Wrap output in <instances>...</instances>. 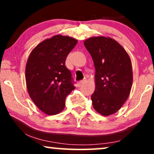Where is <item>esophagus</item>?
Segmentation results:
<instances>
[{"mask_svg":"<svg viewBox=\"0 0 154 154\" xmlns=\"http://www.w3.org/2000/svg\"><path fill=\"white\" fill-rule=\"evenodd\" d=\"M86 82V79H83V80H82V81H79V83H78V86H79V87H80V86H81L82 85H83V84H84Z\"/></svg>","mask_w":154,"mask_h":154,"instance_id":"1","label":"esophagus"}]
</instances>
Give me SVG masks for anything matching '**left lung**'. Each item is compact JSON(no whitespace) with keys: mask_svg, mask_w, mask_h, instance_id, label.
I'll use <instances>...</instances> for the list:
<instances>
[{"mask_svg":"<svg viewBox=\"0 0 154 154\" xmlns=\"http://www.w3.org/2000/svg\"><path fill=\"white\" fill-rule=\"evenodd\" d=\"M84 45L95 67L92 106L104 116L113 114L125 104L132 88L133 74L129 54L110 37L89 38Z\"/></svg>","mask_w":154,"mask_h":154,"instance_id":"1","label":"left lung"}]
</instances>
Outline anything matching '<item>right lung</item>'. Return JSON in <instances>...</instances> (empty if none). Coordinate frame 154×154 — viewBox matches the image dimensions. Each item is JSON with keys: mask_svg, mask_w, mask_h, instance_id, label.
Instances as JSON below:
<instances>
[{"mask_svg": "<svg viewBox=\"0 0 154 154\" xmlns=\"http://www.w3.org/2000/svg\"><path fill=\"white\" fill-rule=\"evenodd\" d=\"M77 43L70 36L55 35L38 44L29 54L25 69L27 90L35 106L47 115L64 110L65 99L75 89L65 61Z\"/></svg>", "mask_w": 154, "mask_h": 154, "instance_id": "obj_1", "label": "right lung"}]
</instances>
